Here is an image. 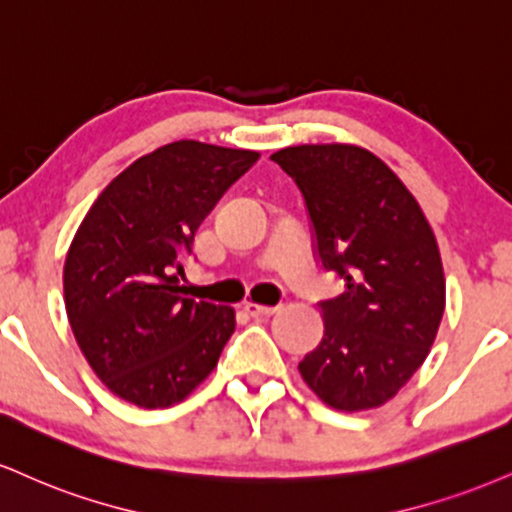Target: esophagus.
<instances>
[{"instance_id":"34e87169","label":"esophagus","mask_w":512,"mask_h":512,"mask_svg":"<svg viewBox=\"0 0 512 512\" xmlns=\"http://www.w3.org/2000/svg\"><path fill=\"white\" fill-rule=\"evenodd\" d=\"M279 310V307H274V305H260V303H245V312H248L250 317H272L274 312Z\"/></svg>"}]
</instances>
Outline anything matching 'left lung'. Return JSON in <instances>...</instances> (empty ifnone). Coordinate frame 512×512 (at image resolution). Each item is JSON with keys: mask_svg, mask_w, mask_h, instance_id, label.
Listing matches in <instances>:
<instances>
[{"mask_svg": "<svg viewBox=\"0 0 512 512\" xmlns=\"http://www.w3.org/2000/svg\"><path fill=\"white\" fill-rule=\"evenodd\" d=\"M272 159L305 197L324 269L346 281L324 300V338L300 377L329 408L389 403L427 360L446 307L436 236L403 181L365 147L293 145Z\"/></svg>", "mask_w": 512, "mask_h": 512, "instance_id": "1", "label": "left lung"}]
</instances>
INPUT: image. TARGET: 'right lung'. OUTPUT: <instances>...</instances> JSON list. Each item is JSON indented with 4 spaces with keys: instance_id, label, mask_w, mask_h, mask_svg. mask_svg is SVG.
<instances>
[{
    "instance_id": "obj_1",
    "label": "right lung",
    "mask_w": 512,
    "mask_h": 512,
    "mask_svg": "<svg viewBox=\"0 0 512 512\" xmlns=\"http://www.w3.org/2000/svg\"><path fill=\"white\" fill-rule=\"evenodd\" d=\"M257 159L255 150L176 140L123 169L80 221L64 262L66 315L114 396L171 408L217 367L236 310L188 298L181 257Z\"/></svg>"
}]
</instances>
